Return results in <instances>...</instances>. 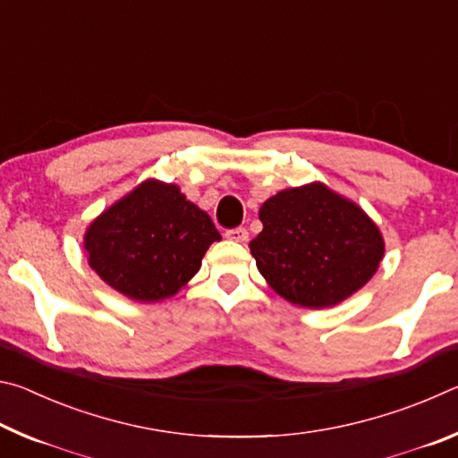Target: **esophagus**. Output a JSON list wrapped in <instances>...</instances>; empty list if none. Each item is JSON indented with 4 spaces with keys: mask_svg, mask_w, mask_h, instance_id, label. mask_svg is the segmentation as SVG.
Listing matches in <instances>:
<instances>
[{
    "mask_svg": "<svg viewBox=\"0 0 458 458\" xmlns=\"http://www.w3.org/2000/svg\"><path fill=\"white\" fill-rule=\"evenodd\" d=\"M228 240H234V242H246L248 240V230L246 228H234L226 232Z\"/></svg>",
    "mask_w": 458,
    "mask_h": 458,
    "instance_id": "esophagus-1",
    "label": "esophagus"
}]
</instances>
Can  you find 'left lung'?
I'll return each instance as SVG.
<instances>
[{"label":"left lung","mask_w":458,"mask_h":458,"mask_svg":"<svg viewBox=\"0 0 458 458\" xmlns=\"http://www.w3.org/2000/svg\"><path fill=\"white\" fill-rule=\"evenodd\" d=\"M250 254L276 294L297 307H335L366 284L384 259L376 222L321 182L275 193L260 206Z\"/></svg>","instance_id":"left-lung-1"}]
</instances>
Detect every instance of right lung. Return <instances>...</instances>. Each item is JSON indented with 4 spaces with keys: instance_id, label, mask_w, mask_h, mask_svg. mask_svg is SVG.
<instances>
[{
    "instance_id": "right-lung-1",
    "label": "right lung",
    "mask_w": 458,
    "mask_h": 458,
    "mask_svg": "<svg viewBox=\"0 0 458 458\" xmlns=\"http://www.w3.org/2000/svg\"><path fill=\"white\" fill-rule=\"evenodd\" d=\"M222 236L210 216L180 185L145 180L97 216L84 232V252L103 281L139 303L180 293Z\"/></svg>"
}]
</instances>
